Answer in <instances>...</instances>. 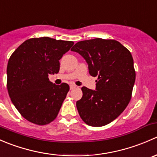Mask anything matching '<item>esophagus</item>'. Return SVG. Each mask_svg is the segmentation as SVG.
Returning a JSON list of instances; mask_svg holds the SVG:
<instances>
[{
    "label": "esophagus",
    "mask_w": 157,
    "mask_h": 157,
    "mask_svg": "<svg viewBox=\"0 0 157 157\" xmlns=\"http://www.w3.org/2000/svg\"><path fill=\"white\" fill-rule=\"evenodd\" d=\"M75 88H77V86H75V85L74 84H71V86H70V89H71V90H74V89Z\"/></svg>",
    "instance_id": "obj_1"
}]
</instances>
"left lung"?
Returning <instances> with one entry per match:
<instances>
[{"label": "left lung", "instance_id": "obj_1", "mask_svg": "<svg viewBox=\"0 0 157 157\" xmlns=\"http://www.w3.org/2000/svg\"><path fill=\"white\" fill-rule=\"evenodd\" d=\"M71 51L80 54L90 75L98 77L96 90L81 88L83 96L77 102L79 115L90 126L106 125L131 100L136 77L132 55L118 41L99 38L78 42Z\"/></svg>", "mask_w": 157, "mask_h": 157}]
</instances>
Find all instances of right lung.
<instances>
[{
  "label": "right lung",
  "instance_id": "obj_1",
  "mask_svg": "<svg viewBox=\"0 0 157 157\" xmlns=\"http://www.w3.org/2000/svg\"><path fill=\"white\" fill-rule=\"evenodd\" d=\"M73 45L72 41L33 38L11 55L7 67L9 96L30 122L45 125L56 118L70 87L65 83L55 85L48 75L59 72V60Z\"/></svg>",
  "mask_w": 157,
  "mask_h": 157
}]
</instances>
